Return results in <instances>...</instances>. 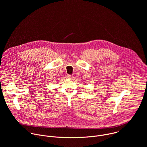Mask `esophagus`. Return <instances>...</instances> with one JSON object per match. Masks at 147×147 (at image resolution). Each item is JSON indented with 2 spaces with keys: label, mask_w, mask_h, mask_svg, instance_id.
Masks as SVG:
<instances>
[{
  "label": "esophagus",
  "mask_w": 147,
  "mask_h": 147,
  "mask_svg": "<svg viewBox=\"0 0 147 147\" xmlns=\"http://www.w3.org/2000/svg\"><path fill=\"white\" fill-rule=\"evenodd\" d=\"M67 77L69 79H72V78H73V76L71 75V74H68V75H67Z\"/></svg>",
  "instance_id": "1"
}]
</instances>
